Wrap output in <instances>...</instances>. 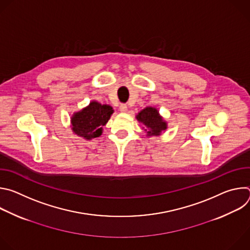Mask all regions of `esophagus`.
Returning a JSON list of instances; mask_svg holds the SVG:
<instances>
[{
  "label": "esophagus",
  "mask_w": 250,
  "mask_h": 250,
  "mask_svg": "<svg viewBox=\"0 0 250 250\" xmlns=\"http://www.w3.org/2000/svg\"><path fill=\"white\" fill-rule=\"evenodd\" d=\"M120 111H121L122 113H126V112H127V105H126L125 104H122L120 105Z\"/></svg>",
  "instance_id": "esophagus-1"
}]
</instances>
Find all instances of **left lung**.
I'll return each mask as SVG.
<instances>
[{"label": "left lung", "mask_w": 250, "mask_h": 250, "mask_svg": "<svg viewBox=\"0 0 250 250\" xmlns=\"http://www.w3.org/2000/svg\"><path fill=\"white\" fill-rule=\"evenodd\" d=\"M136 120L145 125V130L147 133V136L150 135H159L163 130L167 128V124L163 118L159 115L157 109L152 106L140 111L136 115Z\"/></svg>", "instance_id": "8db88e82"}]
</instances>
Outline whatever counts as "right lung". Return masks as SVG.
<instances>
[{"mask_svg": "<svg viewBox=\"0 0 250 250\" xmlns=\"http://www.w3.org/2000/svg\"><path fill=\"white\" fill-rule=\"evenodd\" d=\"M113 113L111 105L93 101L71 118L72 130L75 134L88 140L99 137L103 132V126L108 123Z\"/></svg>", "mask_w": 250, "mask_h": 250, "instance_id": "add662e5", "label": "right lung"}]
</instances>
